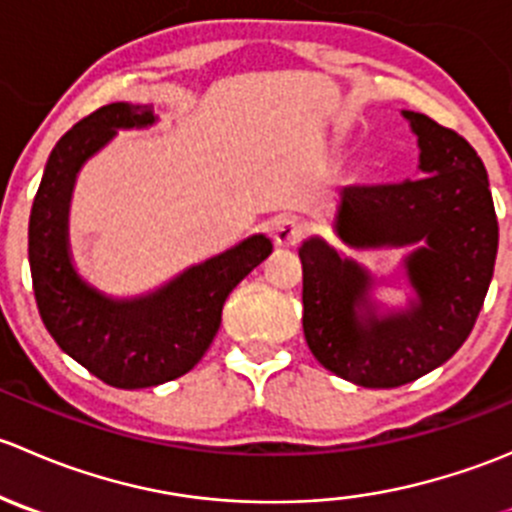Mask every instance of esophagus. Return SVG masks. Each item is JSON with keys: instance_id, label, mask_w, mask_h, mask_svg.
I'll return each mask as SVG.
<instances>
[{"instance_id": "34e87169", "label": "esophagus", "mask_w": 512, "mask_h": 512, "mask_svg": "<svg viewBox=\"0 0 512 512\" xmlns=\"http://www.w3.org/2000/svg\"><path fill=\"white\" fill-rule=\"evenodd\" d=\"M272 237H275V242L280 247H294L299 240L304 237V227L297 223V220H280V223L275 225V232H272Z\"/></svg>"}]
</instances>
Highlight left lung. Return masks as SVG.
I'll return each mask as SVG.
<instances>
[{"instance_id": "obj_1", "label": "left lung", "mask_w": 512, "mask_h": 512, "mask_svg": "<svg viewBox=\"0 0 512 512\" xmlns=\"http://www.w3.org/2000/svg\"><path fill=\"white\" fill-rule=\"evenodd\" d=\"M421 148V178L347 185L339 237L354 247L414 245L406 275L416 302L379 317L371 280L319 237L299 247L302 327L309 352L332 374L366 389H394L461 349L493 280L498 218L476 148L426 113L404 111Z\"/></svg>"}]
</instances>
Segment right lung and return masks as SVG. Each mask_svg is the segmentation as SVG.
<instances>
[{"mask_svg":"<svg viewBox=\"0 0 512 512\" xmlns=\"http://www.w3.org/2000/svg\"><path fill=\"white\" fill-rule=\"evenodd\" d=\"M153 121L151 108L131 103H111L81 118L46 160L29 215V267L41 322L61 352L116 389L158 386L193 369L218 334L227 294L272 252L265 235H252L131 302H113L81 282L66 240L76 173L116 128Z\"/></svg>","mask_w":512,"mask_h":512,"instance_id":"add662e5","label":"right lung"}]
</instances>
